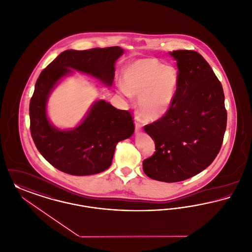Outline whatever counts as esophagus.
Masks as SVG:
<instances>
[{
  "label": "esophagus",
  "instance_id": "esophagus-1",
  "mask_svg": "<svg viewBox=\"0 0 252 252\" xmlns=\"http://www.w3.org/2000/svg\"><path fill=\"white\" fill-rule=\"evenodd\" d=\"M140 119L138 118V117H135V121H136V124H135V133L137 134H140L141 133V125L140 124H138L137 122L139 121Z\"/></svg>",
  "mask_w": 252,
  "mask_h": 252
}]
</instances>
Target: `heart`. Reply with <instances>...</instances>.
<instances>
[{
	"label": "heart",
	"instance_id": "heart-1",
	"mask_svg": "<svg viewBox=\"0 0 252 252\" xmlns=\"http://www.w3.org/2000/svg\"><path fill=\"white\" fill-rule=\"evenodd\" d=\"M124 85L120 92L130 98L139 95L138 106L141 117L147 122L162 118L174 102L180 74L172 65H164L154 58L134 61L123 72Z\"/></svg>",
	"mask_w": 252,
	"mask_h": 252
}]
</instances>
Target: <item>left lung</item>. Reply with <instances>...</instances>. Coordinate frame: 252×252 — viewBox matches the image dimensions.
Listing matches in <instances>:
<instances>
[{
	"mask_svg": "<svg viewBox=\"0 0 252 252\" xmlns=\"http://www.w3.org/2000/svg\"><path fill=\"white\" fill-rule=\"evenodd\" d=\"M180 74L174 102L166 114L144 128L155 142L144 160L148 177L175 183L206 169L220 151L226 127L222 85L204 57L193 50H175Z\"/></svg>",
	"mask_w": 252,
	"mask_h": 252,
	"instance_id": "left-lung-1",
	"label": "left lung"
}]
</instances>
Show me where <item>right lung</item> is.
I'll use <instances>...</instances> for the list:
<instances>
[{
	"instance_id": "1",
	"label": "right lung",
	"mask_w": 252,
	"mask_h": 252,
	"mask_svg": "<svg viewBox=\"0 0 252 252\" xmlns=\"http://www.w3.org/2000/svg\"><path fill=\"white\" fill-rule=\"evenodd\" d=\"M124 53L120 46L89 50H65L41 72L30 100V132L36 148L49 163L61 171L86 176L107 169L116 145L132 136L133 120L104 100L90 106L82 122L70 129H60L47 117L46 104L60 81L74 70L89 75L110 88L115 63Z\"/></svg>"
}]
</instances>
